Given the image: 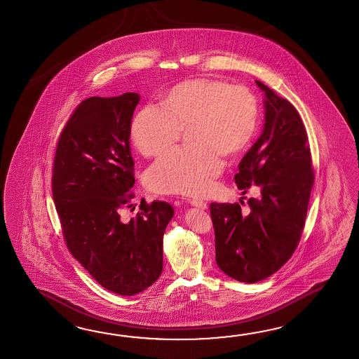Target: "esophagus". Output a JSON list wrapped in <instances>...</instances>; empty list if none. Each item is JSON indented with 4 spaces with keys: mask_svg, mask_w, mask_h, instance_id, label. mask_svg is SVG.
<instances>
[{
    "mask_svg": "<svg viewBox=\"0 0 359 359\" xmlns=\"http://www.w3.org/2000/svg\"><path fill=\"white\" fill-rule=\"evenodd\" d=\"M189 203H191V206L201 208V210H206V208H208V203H206V202H203L202 199H191V201H189Z\"/></svg>",
    "mask_w": 359,
    "mask_h": 359,
    "instance_id": "esophagus-1",
    "label": "esophagus"
}]
</instances>
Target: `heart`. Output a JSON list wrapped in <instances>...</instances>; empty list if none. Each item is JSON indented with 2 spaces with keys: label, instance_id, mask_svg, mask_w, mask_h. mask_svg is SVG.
I'll use <instances>...</instances> for the list:
<instances>
[{
  "label": "heart",
  "instance_id": "1",
  "mask_svg": "<svg viewBox=\"0 0 359 359\" xmlns=\"http://www.w3.org/2000/svg\"><path fill=\"white\" fill-rule=\"evenodd\" d=\"M259 105L243 86L211 79L187 80L161 97L158 109L145 107L131 122V139L144 157L172 148L185 131L188 148L176 149L147 172L151 191L203 194L223 170L255 136Z\"/></svg>",
  "mask_w": 359,
  "mask_h": 359
}]
</instances>
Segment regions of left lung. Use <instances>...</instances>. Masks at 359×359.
Masks as SVG:
<instances>
[{"mask_svg":"<svg viewBox=\"0 0 359 359\" xmlns=\"http://www.w3.org/2000/svg\"><path fill=\"white\" fill-rule=\"evenodd\" d=\"M263 133L239 162L236 184L243 194L256 185L259 198L211 203L216 264L233 279L255 283L271 277L292 256L302 237L314 172L308 136L295 107L263 82Z\"/></svg>","mask_w":359,"mask_h":359,"instance_id":"1","label":"left lung"}]
</instances>
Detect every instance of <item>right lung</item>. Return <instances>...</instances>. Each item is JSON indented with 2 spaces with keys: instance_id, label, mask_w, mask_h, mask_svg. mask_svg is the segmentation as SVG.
Wrapping results in <instances>:
<instances>
[{
  "instance_id": "add662e5",
  "label": "right lung",
  "mask_w": 359,
  "mask_h": 359,
  "mask_svg": "<svg viewBox=\"0 0 359 359\" xmlns=\"http://www.w3.org/2000/svg\"><path fill=\"white\" fill-rule=\"evenodd\" d=\"M139 100L136 93L83 100L62 131L53 168L67 248L99 285L122 296L160 277L163 233L174 216L168 202L144 199L135 217L121 216L135 184L128 139Z\"/></svg>"
}]
</instances>
